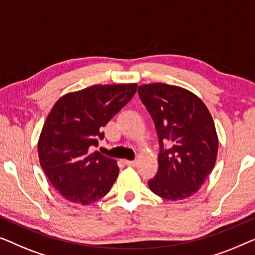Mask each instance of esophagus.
I'll return each mask as SVG.
<instances>
[{"label":"esophagus","instance_id":"esophagus-1","mask_svg":"<svg viewBox=\"0 0 255 255\" xmlns=\"http://www.w3.org/2000/svg\"><path fill=\"white\" fill-rule=\"evenodd\" d=\"M125 163H126L128 166H135V165L137 164V160H126Z\"/></svg>","mask_w":255,"mask_h":255}]
</instances>
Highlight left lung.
<instances>
[{
    "label": "left lung",
    "instance_id": "left-lung-1",
    "mask_svg": "<svg viewBox=\"0 0 255 255\" xmlns=\"http://www.w3.org/2000/svg\"><path fill=\"white\" fill-rule=\"evenodd\" d=\"M137 91L159 139L158 171L148 181L149 188L166 200L189 198L206 181L217 158L211 114L198 96L180 87L152 83L139 85Z\"/></svg>",
    "mask_w": 255,
    "mask_h": 255
}]
</instances>
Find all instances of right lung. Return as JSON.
<instances>
[{
	"instance_id": "1",
	"label": "right lung",
	"mask_w": 255,
	"mask_h": 255,
	"mask_svg": "<svg viewBox=\"0 0 255 255\" xmlns=\"http://www.w3.org/2000/svg\"><path fill=\"white\" fill-rule=\"evenodd\" d=\"M137 84L92 85L57 100L38 142L40 165L69 202L90 204L110 192L119 174L117 160L92 152L103 127L134 97Z\"/></svg>"
}]
</instances>
